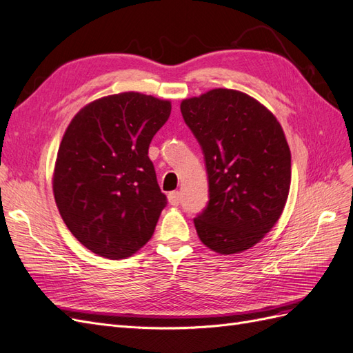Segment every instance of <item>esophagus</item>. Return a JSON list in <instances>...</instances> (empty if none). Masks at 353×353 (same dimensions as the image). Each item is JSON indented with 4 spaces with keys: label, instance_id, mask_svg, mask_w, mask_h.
I'll return each mask as SVG.
<instances>
[{
    "label": "esophagus",
    "instance_id": "obj_1",
    "mask_svg": "<svg viewBox=\"0 0 353 353\" xmlns=\"http://www.w3.org/2000/svg\"><path fill=\"white\" fill-rule=\"evenodd\" d=\"M168 201H169V205L178 206L181 203V194L178 193V191H172V193L168 194Z\"/></svg>",
    "mask_w": 353,
    "mask_h": 353
}]
</instances>
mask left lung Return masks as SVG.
Segmentation results:
<instances>
[{"mask_svg":"<svg viewBox=\"0 0 353 353\" xmlns=\"http://www.w3.org/2000/svg\"><path fill=\"white\" fill-rule=\"evenodd\" d=\"M206 159L209 205L194 225L219 254L258 244L279 222L292 183V154L280 122L237 90L215 88L181 101Z\"/></svg>","mask_w":353,"mask_h":353,"instance_id":"left-lung-1","label":"left lung"}]
</instances>
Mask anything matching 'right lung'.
<instances>
[{
	"instance_id": "right-lung-1",
	"label": "right lung",
	"mask_w": 353,
	"mask_h": 353,
	"mask_svg": "<svg viewBox=\"0 0 353 353\" xmlns=\"http://www.w3.org/2000/svg\"><path fill=\"white\" fill-rule=\"evenodd\" d=\"M170 109L135 91L108 95L83 105L61 138L56 205L74 239L101 258H130L153 236L166 197L148 145Z\"/></svg>"
}]
</instances>
